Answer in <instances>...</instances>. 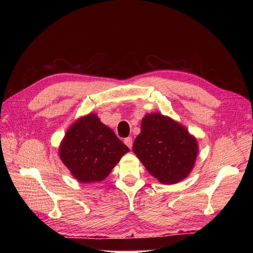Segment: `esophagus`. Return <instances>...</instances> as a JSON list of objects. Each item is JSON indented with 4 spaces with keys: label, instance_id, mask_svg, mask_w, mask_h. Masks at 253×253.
<instances>
[{
    "label": "esophagus",
    "instance_id": "obj_1",
    "mask_svg": "<svg viewBox=\"0 0 253 253\" xmlns=\"http://www.w3.org/2000/svg\"><path fill=\"white\" fill-rule=\"evenodd\" d=\"M124 142H125V144H126L128 148L131 149V147H132V139H131V137H127L125 140H124Z\"/></svg>",
    "mask_w": 253,
    "mask_h": 253
}]
</instances>
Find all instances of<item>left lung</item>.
Listing matches in <instances>:
<instances>
[{
  "label": "left lung",
  "instance_id": "1",
  "mask_svg": "<svg viewBox=\"0 0 253 253\" xmlns=\"http://www.w3.org/2000/svg\"><path fill=\"white\" fill-rule=\"evenodd\" d=\"M132 151L161 184L179 182L191 173L198 157L196 137L173 118L161 113L146 114Z\"/></svg>",
  "mask_w": 253,
  "mask_h": 253
}]
</instances>
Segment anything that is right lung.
Masks as SVG:
<instances>
[{
	"instance_id": "add662e5",
	"label": "right lung",
	"mask_w": 253,
	"mask_h": 253,
	"mask_svg": "<svg viewBox=\"0 0 253 253\" xmlns=\"http://www.w3.org/2000/svg\"><path fill=\"white\" fill-rule=\"evenodd\" d=\"M128 151L126 144L94 113L77 118L58 147L63 164L83 184L104 180Z\"/></svg>"
}]
</instances>
